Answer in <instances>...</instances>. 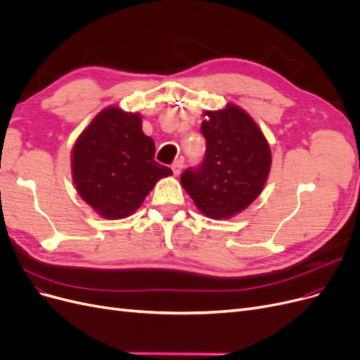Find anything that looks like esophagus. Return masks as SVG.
<instances>
[{
	"label": "esophagus",
	"mask_w": 360,
	"mask_h": 360,
	"mask_svg": "<svg viewBox=\"0 0 360 360\" xmlns=\"http://www.w3.org/2000/svg\"><path fill=\"white\" fill-rule=\"evenodd\" d=\"M170 167H172V170H173V175L178 176L179 173H181V170H182V167H184L182 160H176V162H173Z\"/></svg>",
	"instance_id": "esophagus-1"
}]
</instances>
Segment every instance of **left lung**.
<instances>
[{"instance_id": "left-lung-1", "label": "left lung", "mask_w": 360, "mask_h": 360, "mask_svg": "<svg viewBox=\"0 0 360 360\" xmlns=\"http://www.w3.org/2000/svg\"><path fill=\"white\" fill-rule=\"evenodd\" d=\"M202 135L203 162L181 175L182 187L198 210L212 219L230 218L246 209L267 181L271 153L262 131L242 108L229 105L206 111Z\"/></svg>"}]
</instances>
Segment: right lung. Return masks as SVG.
<instances>
[{
  "instance_id": "obj_1",
  "label": "right lung",
  "mask_w": 360,
  "mask_h": 360,
  "mask_svg": "<svg viewBox=\"0 0 360 360\" xmlns=\"http://www.w3.org/2000/svg\"><path fill=\"white\" fill-rule=\"evenodd\" d=\"M154 141L143 135L139 114L106 108L77 139L72 176L78 194L108 219L131 215L160 178L172 175L154 160Z\"/></svg>"
}]
</instances>
